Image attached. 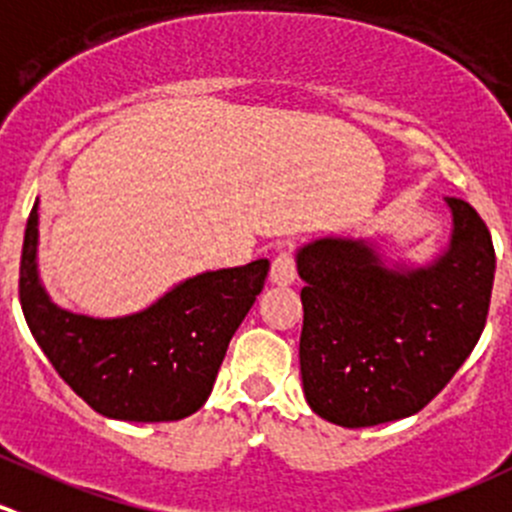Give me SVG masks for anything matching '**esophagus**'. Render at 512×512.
I'll return each mask as SVG.
<instances>
[{
	"label": "esophagus",
	"instance_id": "34e87169",
	"mask_svg": "<svg viewBox=\"0 0 512 512\" xmlns=\"http://www.w3.org/2000/svg\"><path fill=\"white\" fill-rule=\"evenodd\" d=\"M295 277H297V265L292 252L287 250L277 252V257L272 260V267H270V280L275 282L277 287H287L295 282Z\"/></svg>",
	"mask_w": 512,
	"mask_h": 512
}]
</instances>
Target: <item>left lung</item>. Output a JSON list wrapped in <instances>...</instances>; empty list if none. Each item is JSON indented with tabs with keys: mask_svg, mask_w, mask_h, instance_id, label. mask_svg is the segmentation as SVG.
<instances>
[{
	"mask_svg": "<svg viewBox=\"0 0 512 512\" xmlns=\"http://www.w3.org/2000/svg\"><path fill=\"white\" fill-rule=\"evenodd\" d=\"M450 240L425 265L388 260L377 242L320 237L297 250L305 400L342 428L423 410L468 360L485 327L495 250L478 212L445 197Z\"/></svg>",
	"mask_w": 512,
	"mask_h": 512,
	"instance_id": "obj_1",
	"label": "left lung"
}]
</instances>
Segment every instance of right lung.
Masks as SVG:
<instances>
[{"label": "right lung", "mask_w": 512, "mask_h": 512, "mask_svg": "<svg viewBox=\"0 0 512 512\" xmlns=\"http://www.w3.org/2000/svg\"><path fill=\"white\" fill-rule=\"evenodd\" d=\"M39 202L24 230L19 300L24 320L69 388L99 415L167 423L210 398L232 335L265 287L270 260L200 272L150 307L89 317L52 302L39 280Z\"/></svg>", "instance_id": "1"}]
</instances>
